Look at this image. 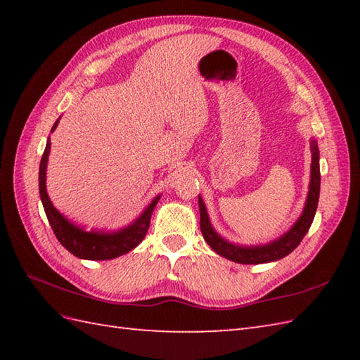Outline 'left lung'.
<instances>
[{"label": "left lung", "mask_w": 360, "mask_h": 360, "mask_svg": "<svg viewBox=\"0 0 360 360\" xmlns=\"http://www.w3.org/2000/svg\"><path fill=\"white\" fill-rule=\"evenodd\" d=\"M311 153H312V162H311V182H309V192L307 198V204H304L303 213L295 221V224L289 229V231L281 235L278 240H274L269 244H262V246H238V244H232L226 241L224 238L215 232L212 227L210 219L207 215V209L202 198L200 196V227L204 240L207 241L209 246L217 252L218 255L224 257L227 259H232L235 263L240 264H262V263H271L277 262V259L289 255L300 241L303 236L308 233L309 227L314 219L317 204H319V195H320V165H319V147L317 142L311 141Z\"/></svg>", "instance_id": "left-lung-1"}]
</instances>
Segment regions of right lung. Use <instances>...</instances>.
<instances>
[{
    "instance_id": "obj_1",
    "label": "right lung",
    "mask_w": 360,
    "mask_h": 360,
    "mask_svg": "<svg viewBox=\"0 0 360 360\" xmlns=\"http://www.w3.org/2000/svg\"><path fill=\"white\" fill-rule=\"evenodd\" d=\"M58 120L53 124L51 131L57 128ZM49 150L51 142L48 139L41 156L40 172H38V188H40V198L46 217H48L49 224L60 244H62L66 250H70L72 255L83 259H112L124 254H128L129 250H133L137 244L143 240V236L147 235L151 213L155 210L160 196H156L155 200L148 204V207L142 212V215L137 218L134 223L120 229L117 232L106 233L96 231H83L82 227L72 224L71 221H68L62 213L53 207L48 196V192H46V167H48Z\"/></svg>"
}]
</instances>
